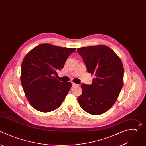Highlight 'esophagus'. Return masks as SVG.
Returning a JSON list of instances; mask_svg holds the SVG:
<instances>
[{"label": "esophagus", "instance_id": "esophagus-1", "mask_svg": "<svg viewBox=\"0 0 146 146\" xmlns=\"http://www.w3.org/2000/svg\"><path fill=\"white\" fill-rule=\"evenodd\" d=\"M77 86L76 84H75V83L72 82V87H75V86Z\"/></svg>", "mask_w": 146, "mask_h": 146}]
</instances>
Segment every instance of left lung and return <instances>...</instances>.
<instances>
[{
	"label": "left lung",
	"instance_id": "left-lung-1",
	"mask_svg": "<svg viewBox=\"0 0 146 146\" xmlns=\"http://www.w3.org/2000/svg\"><path fill=\"white\" fill-rule=\"evenodd\" d=\"M87 70L95 76L90 85L82 83V94L78 98L80 107L87 113L101 115L113 105L123 85L124 68L120 59L106 46L77 49Z\"/></svg>",
	"mask_w": 146,
	"mask_h": 146
}]
</instances>
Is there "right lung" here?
Wrapping results in <instances>:
<instances>
[{
  "label": "right lung",
  "instance_id": "obj_1",
  "mask_svg": "<svg viewBox=\"0 0 146 146\" xmlns=\"http://www.w3.org/2000/svg\"><path fill=\"white\" fill-rule=\"evenodd\" d=\"M75 50L45 43L26 55L21 66V80L26 96L35 110L48 112L60 106L72 85L58 80L57 71Z\"/></svg>",
  "mask_w": 146,
  "mask_h": 146
}]
</instances>
